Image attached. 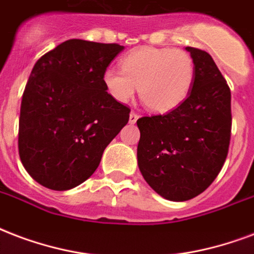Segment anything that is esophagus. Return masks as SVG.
<instances>
[{"instance_id": "34e87169", "label": "esophagus", "mask_w": 254, "mask_h": 254, "mask_svg": "<svg viewBox=\"0 0 254 254\" xmlns=\"http://www.w3.org/2000/svg\"><path fill=\"white\" fill-rule=\"evenodd\" d=\"M137 118H139V115H137L136 113H133V111H132V113L129 114V123H131V125L136 123Z\"/></svg>"}]
</instances>
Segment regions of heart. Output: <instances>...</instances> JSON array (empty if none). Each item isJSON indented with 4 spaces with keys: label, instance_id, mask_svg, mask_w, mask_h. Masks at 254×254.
<instances>
[{
    "label": "heart",
    "instance_id": "heart-1",
    "mask_svg": "<svg viewBox=\"0 0 254 254\" xmlns=\"http://www.w3.org/2000/svg\"><path fill=\"white\" fill-rule=\"evenodd\" d=\"M121 68H106L102 82L114 100L127 103L136 91L145 107L164 114L188 98L194 80V64L184 50L144 46L121 61Z\"/></svg>",
    "mask_w": 254,
    "mask_h": 254
}]
</instances>
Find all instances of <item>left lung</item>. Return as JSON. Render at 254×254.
Returning <instances> with one entry per match:
<instances>
[{
  "label": "left lung",
  "instance_id": "1",
  "mask_svg": "<svg viewBox=\"0 0 254 254\" xmlns=\"http://www.w3.org/2000/svg\"><path fill=\"white\" fill-rule=\"evenodd\" d=\"M186 50L194 64L188 98L170 113L136 122L139 170L171 201H186L207 190L223 168L231 141V88L207 52Z\"/></svg>",
  "mask_w": 254,
  "mask_h": 254
}]
</instances>
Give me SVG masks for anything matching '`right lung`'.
<instances>
[{
  "mask_svg": "<svg viewBox=\"0 0 254 254\" xmlns=\"http://www.w3.org/2000/svg\"><path fill=\"white\" fill-rule=\"evenodd\" d=\"M125 47L68 39L37 61L21 102L18 152L25 170L49 190L87 180L129 119L102 75Z\"/></svg>",
  "mask_w": 254,
  "mask_h": 254,
  "instance_id": "obj_1",
  "label": "right lung"
}]
</instances>
